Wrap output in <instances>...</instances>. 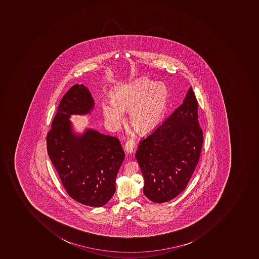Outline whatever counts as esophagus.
Listing matches in <instances>:
<instances>
[{"instance_id":"1","label":"esophagus","mask_w":259,"mask_h":259,"mask_svg":"<svg viewBox=\"0 0 259 259\" xmlns=\"http://www.w3.org/2000/svg\"><path fill=\"white\" fill-rule=\"evenodd\" d=\"M136 141L133 140V139H130V140L126 142L125 146H124V149H125L127 153H132V152H133V151L136 149Z\"/></svg>"}]
</instances>
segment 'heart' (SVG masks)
I'll use <instances>...</instances> for the list:
<instances>
[{"label":"heart","instance_id":"b5f03b06","mask_svg":"<svg viewBox=\"0 0 259 259\" xmlns=\"http://www.w3.org/2000/svg\"><path fill=\"white\" fill-rule=\"evenodd\" d=\"M169 89L163 83L141 78L119 85L112 94L111 101L103 103V113L112 123H118L122 111L130 110V122L139 132L155 128L167 109Z\"/></svg>","mask_w":259,"mask_h":259}]
</instances>
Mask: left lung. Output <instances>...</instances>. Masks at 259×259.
Segmentation results:
<instances>
[{"mask_svg": "<svg viewBox=\"0 0 259 259\" xmlns=\"http://www.w3.org/2000/svg\"><path fill=\"white\" fill-rule=\"evenodd\" d=\"M198 109L191 87L184 103L139 143L136 157L145 181L143 192L154 202L178 196L196 168L203 145Z\"/></svg>", "mask_w": 259, "mask_h": 259, "instance_id": "obj_1", "label": "left lung"}]
</instances>
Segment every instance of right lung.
Wrapping results in <instances>:
<instances>
[{"mask_svg":"<svg viewBox=\"0 0 259 259\" xmlns=\"http://www.w3.org/2000/svg\"><path fill=\"white\" fill-rule=\"evenodd\" d=\"M94 100L84 84H75L61 99L47 136L50 159L69 196L83 205L101 207L116 191L124 152L117 138L87 129L75 136L68 120L90 113Z\"/></svg>","mask_w":259,"mask_h":259,"instance_id":"1","label":"right lung"}]
</instances>
